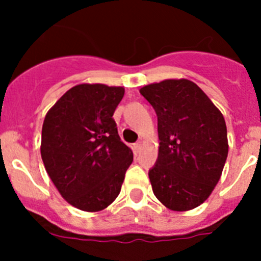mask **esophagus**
<instances>
[{
  "instance_id": "34e87169",
  "label": "esophagus",
  "mask_w": 261,
  "mask_h": 261,
  "mask_svg": "<svg viewBox=\"0 0 261 261\" xmlns=\"http://www.w3.org/2000/svg\"><path fill=\"white\" fill-rule=\"evenodd\" d=\"M141 147H143V143H141V141H138L136 144H134V149H135L136 151L141 150Z\"/></svg>"
}]
</instances>
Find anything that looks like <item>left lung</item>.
<instances>
[{"label":"left lung","instance_id":"obj_1","mask_svg":"<svg viewBox=\"0 0 261 261\" xmlns=\"http://www.w3.org/2000/svg\"><path fill=\"white\" fill-rule=\"evenodd\" d=\"M140 93L158 116L159 152L149 170L152 192L172 211L196 208L211 196L227 159L225 118L184 78L147 84Z\"/></svg>","mask_w":261,"mask_h":261}]
</instances>
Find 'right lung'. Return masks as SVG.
I'll list each match as a JSON object with an SVG mask.
<instances>
[{"label": "right lung", "mask_w": 261, "mask_h": 261, "mask_svg": "<svg viewBox=\"0 0 261 261\" xmlns=\"http://www.w3.org/2000/svg\"><path fill=\"white\" fill-rule=\"evenodd\" d=\"M123 93V87L78 84L44 118V167L63 198L82 211L109 207L134 160L133 150L121 141L112 117Z\"/></svg>", "instance_id": "right-lung-1"}]
</instances>
